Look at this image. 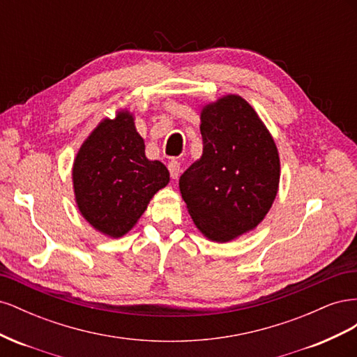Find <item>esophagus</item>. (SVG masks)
Instances as JSON below:
<instances>
[{
  "label": "esophagus",
  "mask_w": 357,
  "mask_h": 357,
  "mask_svg": "<svg viewBox=\"0 0 357 357\" xmlns=\"http://www.w3.org/2000/svg\"><path fill=\"white\" fill-rule=\"evenodd\" d=\"M168 169H169V174L172 178H177L180 174V164L177 160H171L168 164Z\"/></svg>",
  "instance_id": "34e87169"
}]
</instances>
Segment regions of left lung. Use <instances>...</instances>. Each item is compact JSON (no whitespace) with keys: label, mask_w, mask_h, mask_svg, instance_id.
Listing matches in <instances>:
<instances>
[{"label":"left lung","mask_w":357,"mask_h":357,"mask_svg":"<svg viewBox=\"0 0 357 357\" xmlns=\"http://www.w3.org/2000/svg\"><path fill=\"white\" fill-rule=\"evenodd\" d=\"M202 156L178 186L197 228L215 243L255 229L278 192L280 158L274 138L253 107L226 95L201 112Z\"/></svg>","instance_id":"1"}]
</instances>
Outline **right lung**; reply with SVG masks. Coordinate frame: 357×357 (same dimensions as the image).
I'll list each match as a JSON object with an SVG mask.
<instances>
[{
	"mask_svg": "<svg viewBox=\"0 0 357 357\" xmlns=\"http://www.w3.org/2000/svg\"><path fill=\"white\" fill-rule=\"evenodd\" d=\"M169 181L167 167L146 158L134 116L117 112L84 139L73 164L75 202L96 231L121 238L131 231L155 193Z\"/></svg>",
	"mask_w": 357,
	"mask_h": 357,
	"instance_id": "obj_1",
	"label": "right lung"
}]
</instances>
